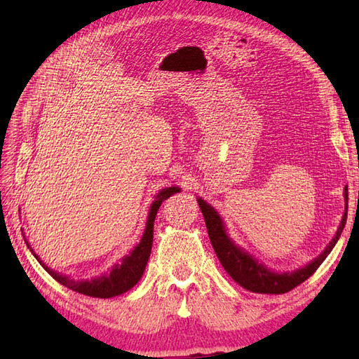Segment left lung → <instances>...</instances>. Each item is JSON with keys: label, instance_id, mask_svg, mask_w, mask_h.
<instances>
[{"label": "left lung", "instance_id": "1", "mask_svg": "<svg viewBox=\"0 0 359 359\" xmlns=\"http://www.w3.org/2000/svg\"><path fill=\"white\" fill-rule=\"evenodd\" d=\"M344 199L346 203L348 202V193L347 188L344 189ZM197 203L202 210V215L205 219V225H207L208 236L211 241V245L216 251V256L219 257L220 264L225 269V271L230 274L234 282L243 288L250 290L253 293H265V294H282L293 290L304 280L309 279L313 274L318 266L324 262V259L329 256L333 247L337 245L339 236L344 230L347 212H344L337 236L330 241L329 245L325 247L321 255L315 257L313 261L309 262L306 266L299 270L287 271V273H274L270 269H266L264 264H261L251 255H248L245 250L236 245L226 234L225 225L222 219L217 215V211L211 207L210 203L203 199H197Z\"/></svg>", "mask_w": 359, "mask_h": 359}]
</instances>
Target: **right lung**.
<instances>
[{"label":"right lung","instance_id":"add662e5","mask_svg":"<svg viewBox=\"0 0 359 359\" xmlns=\"http://www.w3.org/2000/svg\"><path fill=\"white\" fill-rule=\"evenodd\" d=\"M180 188L179 187H170L165 188L156 196V201L152 202L149 215H148V222H147V228H144V233L142 236V241L139 245H137L131 255L125 256L121 259V262L114 265V269L111 270V273H106L100 278H94L90 280H74L66 274H60L55 270H50L49 266H46V264H43L38 256L34 253V250L30 248L34 256L40 261L43 269L48 271L50 276L55 279L60 284L74 290V292L86 294V296H93V297H102V299H106V297H114L118 296L121 293L128 292L131 290L137 282L140 280L142 274L147 269L148 259L151 255V248H152V234H154V220H156V215L158 211V207L162 205L163 201H166L168 197L179 193Z\"/></svg>","mask_w":359,"mask_h":359}]
</instances>
